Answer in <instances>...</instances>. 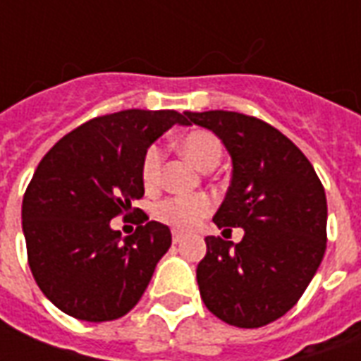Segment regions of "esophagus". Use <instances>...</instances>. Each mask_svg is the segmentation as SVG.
<instances>
[{
	"mask_svg": "<svg viewBox=\"0 0 361 361\" xmlns=\"http://www.w3.org/2000/svg\"><path fill=\"white\" fill-rule=\"evenodd\" d=\"M172 240H173V243H180L181 240H183V234H180V232H176V230H173Z\"/></svg>",
	"mask_w": 361,
	"mask_h": 361,
	"instance_id": "34e87169",
	"label": "esophagus"
}]
</instances>
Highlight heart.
<instances>
[{"label": "heart", "instance_id": "heart-1", "mask_svg": "<svg viewBox=\"0 0 361 361\" xmlns=\"http://www.w3.org/2000/svg\"><path fill=\"white\" fill-rule=\"evenodd\" d=\"M178 149L183 157H188L201 170H212L222 158L220 141L204 129L189 131L178 141ZM164 166V150L160 145H150L142 152L141 180L147 189H157L162 180ZM212 211V201L207 195H178L168 197L157 207V219L173 230H193V228L209 216Z\"/></svg>", "mask_w": 361, "mask_h": 361}]
</instances>
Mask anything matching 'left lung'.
<instances>
[{
  "instance_id": "8db88e82",
  "label": "left lung",
  "mask_w": 361,
  "mask_h": 361,
  "mask_svg": "<svg viewBox=\"0 0 361 361\" xmlns=\"http://www.w3.org/2000/svg\"><path fill=\"white\" fill-rule=\"evenodd\" d=\"M185 116L189 126L220 137L232 157V181L214 224L243 228L240 243L204 238L201 298L228 325L265 326L294 307L323 261V183L302 150L263 119L224 110Z\"/></svg>"
}]
</instances>
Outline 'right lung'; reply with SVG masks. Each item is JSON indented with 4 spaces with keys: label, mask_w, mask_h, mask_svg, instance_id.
Wrapping results in <instances>:
<instances>
[{
    "label": "right lung",
    "mask_w": 361,
    "mask_h": 361,
    "mask_svg": "<svg viewBox=\"0 0 361 361\" xmlns=\"http://www.w3.org/2000/svg\"><path fill=\"white\" fill-rule=\"evenodd\" d=\"M173 123L188 126V116L106 114L67 133L40 160L23 197L28 267L44 295L67 315L92 323L123 317L170 250L166 224L147 216L123 238L110 220L126 219L145 195L142 152Z\"/></svg>",
    "instance_id": "obj_1"
}]
</instances>
